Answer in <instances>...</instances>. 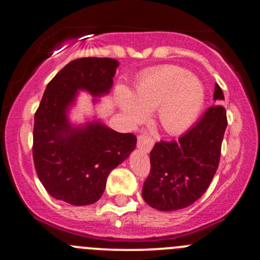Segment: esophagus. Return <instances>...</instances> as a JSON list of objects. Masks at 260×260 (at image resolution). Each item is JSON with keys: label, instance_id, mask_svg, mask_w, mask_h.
<instances>
[{"label": "esophagus", "instance_id": "obj_1", "mask_svg": "<svg viewBox=\"0 0 260 260\" xmlns=\"http://www.w3.org/2000/svg\"><path fill=\"white\" fill-rule=\"evenodd\" d=\"M154 147V139L150 134L144 132L138 136V148L144 151H150L151 148Z\"/></svg>", "mask_w": 260, "mask_h": 260}]
</instances>
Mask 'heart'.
I'll list each match as a JSON object with an SVG mask.
<instances>
[{
    "instance_id": "obj_1",
    "label": "heart",
    "mask_w": 260,
    "mask_h": 260,
    "mask_svg": "<svg viewBox=\"0 0 260 260\" xmlns=\"http://www.w3.org/2000/svg\"><path fill=\"white\" fill-rule=\"evenodd\" d=\"M124 115L140 122L145 111L156 110L157 122L166 132L176 134L194 123L204 105L205 91L201 80L177 66H161L139 77L133 95L124 88L117 90Z\"/></svg>"
}]
</instances>
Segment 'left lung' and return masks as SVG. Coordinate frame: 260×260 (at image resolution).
<instances>
[{"instance_id": "8db88e82", "label": "left lung", "mask_w": 260, "mask_h": 260, "mask_svg": "<svg viewBox=\"0 0 260 260\" xmlns=\"http://www.w3.org/2000/svg\"><path fill=\"white\" fill-rule=\"evenodd\" d=\"M222 99L221 88L215 84L214 100ZM226 126L225 107L215 104L178 140L157 142L150 151L144 201L161 211L180 210L198 201L219 168Z\"/></svg>"}]
</instances>
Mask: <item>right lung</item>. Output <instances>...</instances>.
Returning <instances> with one entry per match:
<instances>
[{
	"label": "right lung",
	"instance_id": "1",
	"mask_svg": "<svg viewBox=\"0 0 260 260\" xmlns=\"http://www.w3.org/2000/svg\"><path fill=\"white\" fill-rule=\"evenodd\" d=\"M118 62L82 57L66 64L47 84L34 116L32 159L39 180L50 196L72 205L99 201L110 172L136 148L137 137L104 124L72 128L68 106L77 90L94 96L109 92Z\"/></svg>",
	"mask_w": 260,
	"mask_h": 260
}]
</instances>
